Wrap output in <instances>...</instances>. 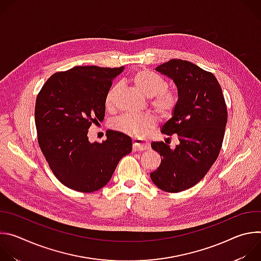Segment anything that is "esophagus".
Masks as SVG:
<instances>
[{"instance_id": "34e87169", "label": "esophagus", "mask_w": 261, "mask_h": 261, "mask_svg": "<svg viewBox=\"0 0 261 261\" xmlns=\"http://www.w3.org/2000/svg\"><path fill=\"white\" fill-rule=\"evenodd\" d=\"M150 148V144L144 139H134L133 141V151L134 152H141V151H145Z\"/></svg>"}]
</instances>
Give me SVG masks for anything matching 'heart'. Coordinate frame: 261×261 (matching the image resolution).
Listing matches in <instances>:
<instances>
[{
	"mask_svg": "<svg viewBox=\"0 0 261 261\" xmlns=\"http://www.w3.org/2000/svg\"><path fill=\"white\" fill-rule=\"evenodd\" d=\"M130 82L143 95L150 97V105L161 118L172 116L177 106L178 96L173 89L167 87L166 81L159 74L150 69H139L132 74ZM119 91V84L111 86L107 91L105 96L107 109H113L116 106ZM157 121V117L151 113L123 114L110 123V127L127 136L139 138L152 129Z\"/></svg>",
	"mask_w": 261,
	"mask_h": 261,
	"instance_id": "1",
	"label": "heart"
}]
</instances>
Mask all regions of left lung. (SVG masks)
<instances>
[{
  "label": "left lung",
  "instance_id": "1",
  "mask_svg": "<svg viewBox=\"0 0 261 261\" xmlns=\"http://www.w3.org/2000/svg\"><path fill=\"white\" fill-rule=\"evenodd\" d=\"M156 70L173 80L177 88L176 109L161 132L169 137L176 134L179 143L170 148L163 141L152 142L161 163L151 172V178L161 190L176 193L199 182L217 160L224 138L227 108L212 72L180 59H172Z\"/></svg>",
  "mask_w": 261,
  "mask_h": 261
}]
</instances>
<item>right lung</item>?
I'll return each instance as SVG.
<instances>
[{
  "instance_id": "add662e5",
  "label": "right lung",
  "mask_w": 261,
  "mask_h": 261,
  "mask_svg": "<svg viewBox=\"0 0 261 261\" xmlns=\"http://www.w3.org/2000/svg\"><path fill=\"white\" fill-rule=\"evenodd\" d=\"M123 69L73 67L53 74L37 95L38 143L56 177L72 190L101 189L132 151L131 138L118 131L108 130L101 143L88 137L91 125L104 120L106 93Z\"/></svg>"
}]
</instances>
